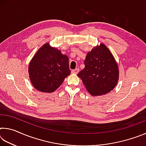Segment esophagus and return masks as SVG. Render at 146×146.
Segmentation results:
<instances>
[{
    "mask_svg": "<svg viewBox=\"0 0 146 146\" xmlns=\"http://www.w3.org/2000/svg\"><path fill=\"white\" fill-rule=\"evenodd\" d=\"M78 71H79L78 68H76V69H75V70H73L72 71H71V72H72L73 73H75V74H77L78 73Z\"/></svg>",
    "mask_w": 146,
    "mask_h": 146,
    "instance_id": "1",
    "label": "esophagus"
}]
</instances>
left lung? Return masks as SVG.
<instances>
[{
  "label": "left lung",
  "instance_id": "obj_1",
  "mask_svg": "<svg viewBox=\"0 0 146 146\" xmlns=\"http://www.w3.org/2000/svg\"><path fill=\"white\" fill-rule=\"evenodd\" d=\"M85 68L78 73L91 95H106L117 85L119 71L114 56L104 44L88 52Z\"/></svg>",
  "mask_w": 146,
  "mask_h": 146
}]
</instances>
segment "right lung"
<instances>
[{
  "label": "right lung",
  "instance_id": "obj_1",
  "mask_svg": "<svg viewBox=\"0 0 146 146\" xmlns=\"http://www.w3.org/2000/svg\"><path fill=\"white\" fill-rule=\"evenodd\" d=\"M28 71L35 88L41 92L52 93L71 73L69 58L46 43L31 59Z\"/></svg>",
  "mask_w": 146,
  "mask_h": 146
}]
</instances>
